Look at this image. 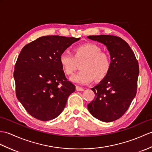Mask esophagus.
Here are the masks:
<instances>
[{
  "mask_svg": "<svg viewBox=\"0 0 152 152\" xmlns=\"http://www.w3.org/2000/svg\"><path fill=\"white\" fill-rule=\"evenodd\" d=\"M76 91H84V89H83V87H80V86H77L76 87Z\"/></svg>",
  "mask_w": 152,
  "mask_h": 152,
  "instance_id": "esophagus-1",
  "label": "esophagus"
}]
</instances>
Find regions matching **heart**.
I'll list each match as a JSON object with an SVG mask.
<instances>
[{"label":"heart","instance_id":"heart-1","mask_svg":"<svg viewBox=\"0 0 152 152\" xmlns=\"http://www.w3.org/2000/svg\"><path fill=\"white\" fill-rule=\"evenodd\" d=\"M72 54L63 52L59 58V64L66 75H72L76 71L77 63L82 69L70 80L80 84L104 80L111 69V59L108 52L102 51L101 48L94 43H86L74 48Z\"/></svg>","mask_w":152,"mask_h":152}]
</instances>
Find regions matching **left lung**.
Masks as SVG:
<instances>
[{
	"instance_id": "obj_1",
	"label": "left lung",
	"mask_w": 152,
	"mask_h": 152,
	"mask_svg": "<svg viewBox=\"0 0 152 152\" xmlns=\"http://www.w3.org/2000/svg\"><path fill=\"white\" fill-rule=\"evenodd\" d=\"M87 37L106 46L112 63L107 76L91 88L95 97L87 107L96 118L113 122L124 115L135 96L139 73L138 61L129 45L121 37L111 35Z\"/></svg>"
}]
</instances>
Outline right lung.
I'll use <instances>...</instances> for the list:
<instances>
[{
  "label": "right lung",
  "instance_id": "1",
  "mask_svg": "<svg viewBox=\"0 0 152 152\" xmlns=\"http://www.w3.org/2000/svg\"><path fill=\"white\" fill-rule=\"evenodd\" d=\"M80 38L47 36L24 46L15 65L17 99L33 117L47 121L64 109L75 86L65 77L59 58Z\"/></svg>",
  "mask_w": 152,
  "mask_h": 152
}]
</instances>
